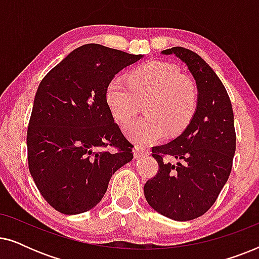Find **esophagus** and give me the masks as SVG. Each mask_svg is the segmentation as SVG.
I'll use <instances>...</instances> for the list:
<instances>
[{
    "label": "esophagus",
    "instance_id": "1",
    "mask_svg": "<svg viewBox=\"0 0 259 259\" xmlns=\"http://www.w3.org/2000/svg\"><path fill=\"white\" fill-rule=\"evenodd\" d=\"M133 153H134V158H136V159H139V158H143V157H145V155H148V154L151 153V152H150V150H148V148L137 146V147H134Z\"/></svg>",
    "mask_w": 259,
    "mask_h": 259
}]
</instances>
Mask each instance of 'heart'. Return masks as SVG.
<instances>
[{
    "mask_svg": "<svg viewBox=\"0 0 259 259\" xmlns=\"http://www.w3.org/2000/svg\"><path fill=\"white\" fill-rule=\"evenodd\" d=\"M146 116L123 127V132L138 144L161 140L166 132L178 134L189 125L196 111L197 90L192 80L178 67L162 61H151L130 75V84L113 79L106 88V101L112 114L125 123L145 102Z\"/></svg>",
    "mask_w": 259,
    "mask_h": 259,
    "instance_id": "b5f03b06",
    "label": "heart"
}]
</instances>
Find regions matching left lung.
<instances>
[{
  "label": "left lung",
  "mask_w": 259,
  "mask_h": 259,
  "mask_svg": "<svg viewBox=\"0 0 259 259\" xmlns=\"http://www.w3.org/2000/svg\"><path fill=\"white\" fill-rule=\"evenodd\" d=\"M161 54L186 63L196 80L197 107L178 138L152 148L159 171L145 184L144 193L153 210L186 222L203 215L228 182L236 151L233 111L224 84L199 55L183 47ZM169 158L179 162L172 164Z\"/></svg>",
  "instance_id": "obj_1"
}]
</instances>
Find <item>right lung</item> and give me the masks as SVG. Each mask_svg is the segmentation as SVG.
Here are the masks:
<instances>
[{
	"mask_svg": "<svg viewBox=\"0 0 259 259\" xmlns=\"http://www.w3.org/2000/svg\"><path fill=\"white\" fill-rule=\"evenodd\" d=\"M143 56L84 45L38 84L27 132L28 165L56 211L79 214L97 206L112 176L133 159V146L106 101V88Z\"/></svg>",
	"mask_w": 259,
	"mask_h": 259,
	"instance_id": "obj_1",
	"label": "right lung"
}]
</instances>
